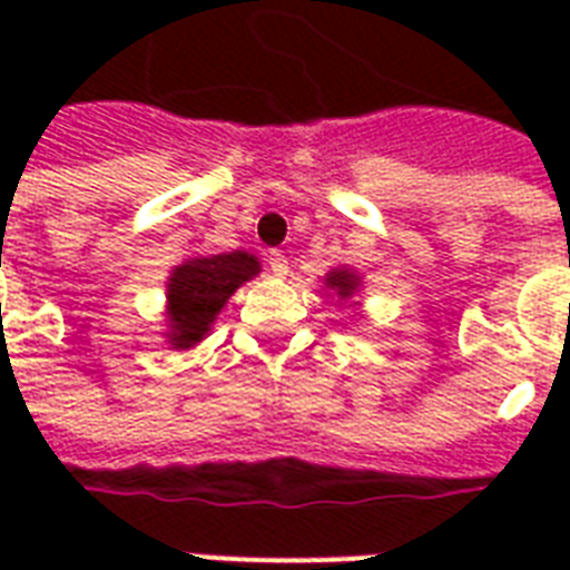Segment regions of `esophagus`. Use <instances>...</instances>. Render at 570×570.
Segmentation results:
<instances>
[{
    "label": "esophagus",
    "mask_w": 570,
    "mask_h": 570,
    "mask_svg": "<svg viewBox=\"0 0 570 570\" xmlns=\"http://www.w3.org/2000/svg\"><path fill=\"white\" fill-rule=\"evenodd\" d=\"M268 266H272V275L284 277L289 272V259L284 250H268Z\"/></svg>",
    "instance_id": "34e87169"
}]
</instances>
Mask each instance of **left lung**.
<instances>
[{
    "mask_svg": "<svg viewBox=\"0 0 570 570\" xmlns=\"http://www.w3.org/2000/svg\"><path fill=\"white\" fill-rule=\"evenodd\" d=\"M325 286L328 289H334V293L346 302V298H352V295L357 293V286H361V277L352 272V268H334V272H328L325 275Z\"/></svg>",
    "mask_w": 570,
    "mask_h": 570,
    "instance_id": "8db88e82",
    "label": "left lung"
}]
</instances>
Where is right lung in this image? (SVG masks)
<instances>
[{
	"label": "right lung",
	"mask_w": 570,
	"mask_h": 570,
	"mask_svg": "<svg viewBox=\"0 0 570 570\" xmlns=\"http://www.w3.org/2000/svg\"><path fill=\"white\" fill-rule=\"evenodd\" d=\"M254 275H259V259L248 250L191 257L174 268L168 277V343L174 348L197 346L227 298Z\"/></svg>",
	"instance_id": "right-lung-1"
}]
</instances>
